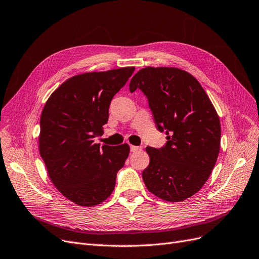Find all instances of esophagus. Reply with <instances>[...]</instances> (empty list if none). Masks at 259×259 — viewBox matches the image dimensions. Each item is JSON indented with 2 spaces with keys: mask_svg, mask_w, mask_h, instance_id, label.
<instances>
[{
  "mask_svg": "<svg viewBox=\"0 0 259 259\" xmlns=\"http://www.w3.org/2000/svg\"><path fill=\"white\" fill-rule=\"evenodd\" d=\"M139 149H141V147L135 146V145H130V150H131L132 152H135V151H137V150H139Z\"/></svg>",
  "mask_w": 259,
  "mask_h": 259,
  "instance_id": "34e87169",
  "label": "esophagus"
}]
</instances>
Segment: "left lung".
<instances>
[{
  "instance_id": "left-lung-1",
  "label": "left lung",
  "mask_w": 259,
  "mask_h": 259,
  "mask_svg": "<svg viewBox=\"0 0 259 259\" xmlns=\"http://www.w3.org/2000/svg\"><path fill=\"white\" fill-rule=\"evenodd\" d=\"M129 90L146 96L158 130L167 135L162 147L146 148L150 162L142 177L147 189L167 202L194 195L211 174L221 143L220 119L202 85L185 70L146 67Z\"/></svg>"
}]
</instances>
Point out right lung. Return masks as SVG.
<instances>
[{"mask_svg":"<svg viewBox=\"0 0 259 259\" xmlns=\"http://www.w3.org/2000/svg\"><path fill=\"white\" fill-rule=\"evenodd\" d=\"M135 67L72 76L48 99L40 117L39 151L57 190L80 206L102 203L113 192L129 145L96 144L110 104Z\"/></svg>","mask_w":259,"mask_h":259,"instance_id":"1","label":"right lung"}]
</instances>
